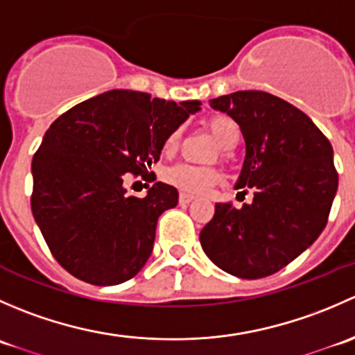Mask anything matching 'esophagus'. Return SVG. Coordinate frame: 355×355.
<instances>
[{
  "label": "esophagus",
  "mask_w": 355,
  "mask_h": 355,
  "mask_svg": "<svg viewBox=\"0 0 355 355\" xmlns=\"http://www.w3.org/2000/svg\"><path fill=\"white\" fill-rule=\"evenodd\" d=\"M194 199H196L194 196H191V194H185V192H182V194L178 196V202H180V204H184V206H185V204H191L192 200H194Z\"/></svg>",
  "instance_id": "esophagus-1"
}]
</instances>
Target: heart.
<instances>
[{"instance_id": "b5f03b06", "label": "heart", "mask_w": 355, "mask_h": 355, "mask_svg": "<svg viewBox=\"0 0 355 355\" xmlns=\"http://www.w3.org/2000/svg\"><path fill=\"white\" fill-rule=\"evenodd\" d=\"M207 130L211 132L221 148V155H227V149H232L239 141V125L234 118L227 114H214L206 120ZM180 142V130H173L166 135L163 142V151L166 155L177 151ZM166 184L189 194H206L211 187L221 180V173L214 166H196L189 163H178L168 168L163 173Z\"/></svg>"}]
</instances>
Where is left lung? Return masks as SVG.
Returning a JSON list of instances; mask_svg holds the SVG:
<instances>
[{"mask_svg": "<svg viewBox=\"0 0 355 355\" xmlns=\"http://www.w3.org/2000/svg\"><path fill=\"white\" fill-rule=\"evenodd\" d=\"M209 105L241 127L245 159L237 189L250 187L254 199L241 209L216 204L200 245L234 277H270L327 227L338 187L331 144L306 113L270 92L237 91Z\"/></svg>", "mask_w": 355, "mask_h": 355, "instance_id": "obj_1", "label": "left lung"}]
</instances>
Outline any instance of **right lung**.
<instances>
[{"label": "right lung", "mask_w": 355, "mask_h": 355, "mask_svg": "<svg viewBox=\"0 0 355 355\" xmlns=\"http://www.w3.org/2000/svg\"><path fill=\"white\" fill-rule=\"evenodd\" d=\"M199 101H164L114 89L56 118L32 157V214L55 259L91 285L134 278L153 252L161 213L177 189L155 184L146 198L127 196L126 173L148 181L170 132ZM153 173V171H151Z\"/></svg>", "instance_id": "add662e5"}]
</instances>
